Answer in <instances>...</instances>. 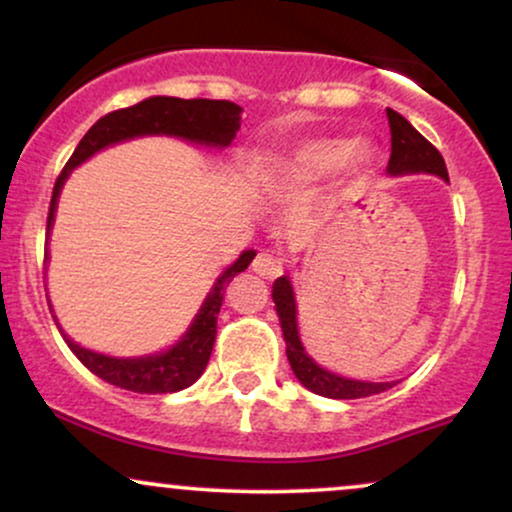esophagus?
<instances>
[{
    "label": "esophagus",
    "mask_w": 512,
    "mask_h": 512,
    "mask_svg": "<svg viewBox=\"0 0 512 512\" xmlns=\"http://www.w3.org/2000/svg\"><path fill=\"white\" fill-rule=\"evenodd\" d=\"M252 271L262 278H276L283 274V260L281 257H276L274 252L264 250L255 257V262H252Z\"/></svg>",
    "instance_id": "34e87169"
}]
</instances>
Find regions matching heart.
<instances>
[{
    "label": "heart",
    "mask_w": 512,
    "mask_h": 512,
    "mask_svg": "<svg viewBox=\"0 0 512 512\" xmlns=\"http://www.w3.org/2000/svg\"><path fill=\"white\" fill-rule=\"evenodd\" d=\"M371 163V148L364 141L340 137H314L302 141L283 163V177L290 184H314L338 167H364Z\"/></svg>",
    "instance_id": "obj_1"
}]
</instances>
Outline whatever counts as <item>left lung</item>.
<instances>
[{
    "label": "left lung",
    "instance_id": "8db88e82",
    "mask_svg": "<svg viewBox=\"0 0 512 512\" xmlns=\"http://www.w3.org/2000/svg\"><path fill=\"white\" fill-rule=\"evenodd\" d=\"M387 120H390L392 132V153L390 163H387V174L399 177V174H437L444 181H449L442 153L430 144L416 127L411 125L404 115H399L392 108H387ZM271 297L276 302V314L281 319L283 340H286V354L293 368L295 378L307 387L309 392L321 394L328 399H361L371 397L390 390L394 383H366V380H352L335 375L326 368H321L316 361L304 352L300 333H297V307L293 283L288 276H281L274 281Z\"/></svg>",
    "mask_w": 512,
    "mask_h": 512
}]
</instances>
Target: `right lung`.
<instances>
[{
    "label": "right lung",
    "instance_id": "add662e5",
    "mask_svg": "<svg viewBox=\"0 0 512 512\" xmlns=\"http://www.w3.org/2000/svg\"><path fill=\"white\" fill-rule=\"evenodd\" d=\"M241 106L231 101H212V99H174V96H151V99L137 103V106L120 108L103 115L96 120L89 132L84 134L80 144L70 155V160L58 174L54 193H51L47 234L54 224V212L58 203V193L63 189V181L68 174L82 165L84 160L92 158L101 148L127 141L144 134H167V137H181L189 141H198L205 146H229L241 127ZM255 260V250H245L238 260L217 278V283L205 297L203 307L193 319L191 328L181 335L177 345L167 352L148 354L137 359H118L106 357V354L84 349L63 333V340L73 349V354L101 380L111 383L122 390L139 394H170L196 383L208 366L212 347L217 338V314L222 309L226 286L234 281V276L248 269ZM51 309V307H49ZM56 321V316H54Z\"/></svg>",
    "mask_w": 512,
    "mask_h": 512
}]
</instances>
